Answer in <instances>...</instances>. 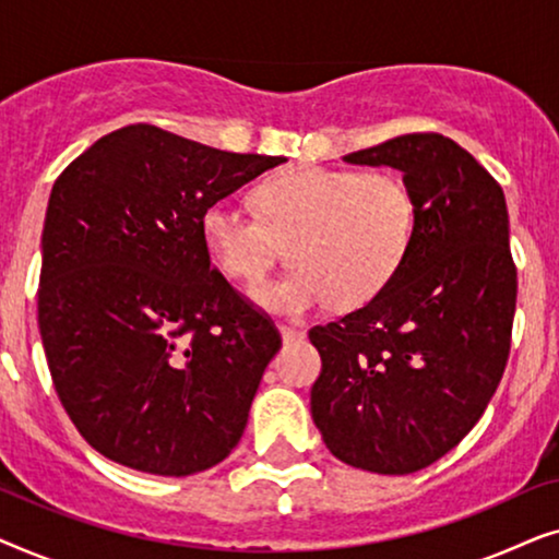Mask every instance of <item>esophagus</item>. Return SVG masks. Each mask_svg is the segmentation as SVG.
Returning <instances> with one entry per match:
<instances>
[{"label":"esophagus","instance_id":"esophagus-1","mask_svg":"<svg viewBox=\"0 0 559 559\" xmlns=\"http://www.w3.org/2000/svg\"><path fill=\"white\" fill-rule=\"evenodd\" d=\"M280 333H282V341H285V343H300V341H305V331H300V328L282 325Z\"/></svg>","mask_w":559,"mask_h":559}]
</instances>
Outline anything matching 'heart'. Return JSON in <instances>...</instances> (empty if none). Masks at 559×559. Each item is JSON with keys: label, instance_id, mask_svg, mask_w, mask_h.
Masks as SVG:
<instances>
[{"label": "heart", "instance_id": "heart-1", "mask_svg": "<svg viewBox=\"0 0 559 559\" xmlns=\"http://www.w3.org/2000/svg\"><path fill=\"white\" fill-rule=\"evenodd\" d=\"M262 216L226 198L205 205L201 234L221 272L257 282L289 241L297 264L285 277L251 287L262 308L308 316L338 297L341 308L371 302L407 259L415 236V201L389 173L328 170L297 165L257 188Z\"/></svg>", "mask_w": 559, "mask_h": 559}]
</instances>
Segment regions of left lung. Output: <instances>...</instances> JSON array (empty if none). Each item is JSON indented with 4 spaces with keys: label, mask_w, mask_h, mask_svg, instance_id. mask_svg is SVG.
Instances as JSON below:
<instances>
[{
    "label": "left lung",
    "mask_w": 559,
    "mask_h": 559,
    "mask_svg": "<svg viewBox=\"0 0 559 559\" xmlns=\"http://www.w3.org/2000/svg\"><path fill=\"white\" fill-rule=\"evenodd\" d=\"M343 159L400 170L417 218L394 280L310 328L323 361L312 423L338 461L407 476L473 430L507 369L516 310L507 198L471 152L435 132Z\"/></svg>",
    "instance_id": "left-lung-1"
}]
</instances>
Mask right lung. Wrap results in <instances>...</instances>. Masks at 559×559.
Wrapping results in <instances>:
<instances>
[{"mask_svg": "<svg viewBox=\"0 0 559 559\" xmlns=\"http://www.w3.org/2000/svg\"><path fill=\"white\" fill-rule=\"evenodd\" d=\"M280 163L129 124L52 186L37 325L60 404L109 461L180 478L241 440L282 338L211 266L201 216Z\"/></svg>", "mask_w": 559, "mask_h": 559, "instance_id": "obj_1", "label": "right lung"}]
</instances>
